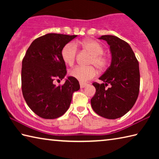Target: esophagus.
Returning <instances> with one entry per match:
<instances>
[{
	"label": "esophagus",
	"mask_w": 159,
	"mask_h": 159,
	"mask_svg": "<svg viewBox=\"0 0 159 159\" xmlns=\"http://www.w3.org/2000/svg\"><path fill=\"white\" fill-rule=\"evenodd\" d=\"M86 85H87V84H86V83H80V88H85Z\"/></svg>",
	"instance_id": "1"
}]
</instances>
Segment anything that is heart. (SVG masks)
Instances as JSON below:
<instances>
[{"mask_svg": "<svg viewBox=\"0 0 159 159\" xmlns=\"http://www.w3.org/2000/svg\"><path fill=\"white\" fill-rule=\"evenodd\" d=\"M82 46L85 50L92 55L90 64H93L97 68L102 70L107 65L108 61L103 55L104 48L99 43L94 40L87 39L81 43ZM77 46L74 43H67L62 48L61 52V58L64 62L69 66H72L76 60ZM69 75L72 78L81 83L87 82L93 79L97 75V70L94 66H76L69 71Z\"/></svg>", "mask_w": 159, "mask_h": 159, "instance_id": "b5f03b06", "label": "heart"}]
</instances>
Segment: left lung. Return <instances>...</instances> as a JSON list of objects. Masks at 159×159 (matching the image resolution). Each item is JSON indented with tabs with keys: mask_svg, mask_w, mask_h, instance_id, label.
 <instances>
[{
	"mask_svg": "<svg viewBox=\"0 0 159 159\" xmlns=\"http://www.w3.org/2000/svg\"><path fill=\"white\" fill-rule=\"evenodd\" d=\"M109 45L111 55L110 66L99 78L104 83H94L96 92L91 106L98 115L116 119L124 116L138 99L140 83L139 63L128 43L116 36L104 35L99 38ZM110 85L107 89L105 88Z\"/></svg>",
	"mask_w": 159,
	"mask_h": 159,
	"instance_id": "8db88e82",
	"label": "left lung"
}]
</instances>
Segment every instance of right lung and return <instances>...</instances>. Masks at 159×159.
<instances>
[{"instance_id": "obj_1", "label": "right lung", "mask_w": 159, "mask_h": 159, "mask_svg": "<svg viewBox=\"0 0 159 159\" xmlns=\"http://www.w3.org/2000/svg\"><path fill=\"white\" fill-rule=\"evenodd\" d=\"M77 35L48 34L31 43L22 60L21 90L26 104L45 119L62 116L69 108L74 92L80 89L76 79L67 77L63 85L54 84L66 75L62 48Z\"/></svg>"}]
</instances>
